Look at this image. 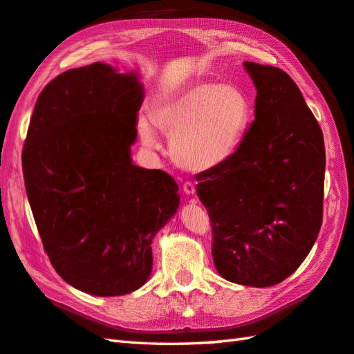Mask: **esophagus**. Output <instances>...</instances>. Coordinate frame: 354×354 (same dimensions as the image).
<instances>
[{
  "instance_id": "esophagus-1",
  "label": "esophagus",
  "mask_w": 354,
  "mask_h": 354,
  "mask_svg": "<svg viewBox=\"0 0 354 354\" xmlns=\"http://www.w3.org/2000/svg\"><path fill=\"white\" fill-rule=\"evenodd\" d=\"M183 192L186 194V196H192V194L196 192V185H194L192 182H185L183 183Z\"/></svg>"
}]
</instances>
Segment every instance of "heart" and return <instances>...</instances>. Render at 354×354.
<instances>
[{
	"label": "heart",
	"instance_id": "heart-1",
	"mask_svg": "<svg viewBox=\"0 0 354 354\" xmlns=\"http://www.w3.org/2000/svg\"><path fill=\"white\" fill-rule=\"evenodd\" d=\"M156 127L171 137V156L189 171H207L227 162L240 147L250 122V102L240 86L198 81L158 96L151 108ZM140 116L143 145L158 148L156 127Z\"/></svg>",
	"mask_w": 354,
	"mask_h": 354
}]
</instances>
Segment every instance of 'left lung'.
Here are the masks:
<instances>
[{
  "label": "left lung",
  "instance_id": "8db88e82",
  "mask_svg": "<svg viewBox=\"0 0 354 354\" xmlns=\"http://www.w3.org/2000/svg\"><path fill=\"white\" fill-rule=\"evenodd\" d=\"M255 120L227 162L196 176L220 275L275 286L297 270L322 225L326 148L318 120L286 71L244 62Z\"/></svg>",
  "mask_w": 354,
  "mask_h": 354
}]
</instances>
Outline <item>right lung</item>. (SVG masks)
<instances>
[{"label":"right lung","mask_w":354,"mask_h":354,"mask_svg":"<svg viewBox=\"0 0 354 354\" xmlns=\"http://www.w3.org/2000/svg\"><path fill=\"white\" fill-rule=\"evenodd\" d=\"M143 93L139 75L104 62L64 71L41 91L24 142L26 191L50 263L96 297L147 283L151 243L180 205L174 178L133 163Z\"/></svg>","instance_id":"obj_1"}]
</instances>
